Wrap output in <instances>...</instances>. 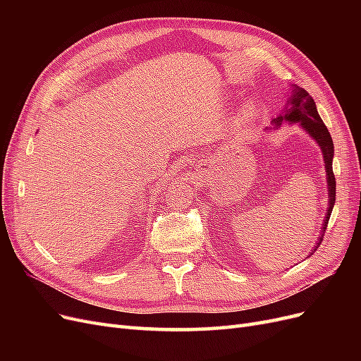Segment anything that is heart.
Returning <instances> with one entry per match:
<instances>
[{
  "mask_svg": "<svg viewBox=\"0 0 361 361\" xmlns=\"http://www.w3.org/2000/svg\"><path fill=\"white\" fill-rule=\"evenodd\" d=\"M251 113H253V106H247V114H251Z\"/></svg>",
  "mask_w": 361,
  "mask_h": 361,
  "instance_id": "heart-1",
  "label": "heart"
}]
</instances>
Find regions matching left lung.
Listing matches in <instances>:
<instances>
[{"label":"left lung","instance_id":"obj_1","mask_svg":"<svg viewBox=\"0 0 361 361\" xmlns=\"http://www.w3.org/2000/svg\"><path fill=\"white\" fill-rule=\"evenodd\" d=\"M290 104H292V106L289 108V111H286L283 117H277L274 120V123L280 125L283 120H289V122H301L302 128L307 130V133L316 140V143L321 146L322 154H324L325 169H326V180H329L330 203H329V211H326V216L324 220V231H322V235H321L319 243H318V247H319L322 243V236L325 233V228H326V226H329L330 215H331L333 206L336 202V178H334L333 167H331L334 146H333V140H331L329 129H326V126L322 122V118L319 117L318 111H316V104L313 101V97L307 92L302 89H298V87L297 89H293V96L290 99Z\"/></svg>","mask_w":361,"mask_h":361}]
</instances>
